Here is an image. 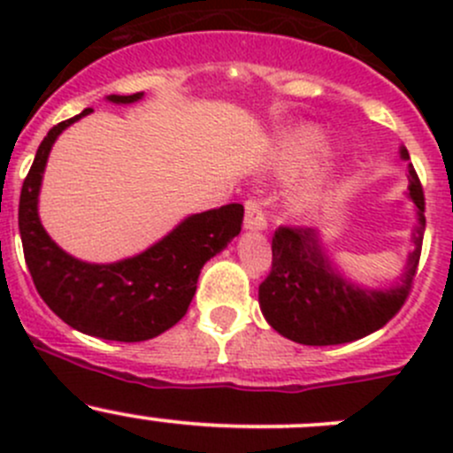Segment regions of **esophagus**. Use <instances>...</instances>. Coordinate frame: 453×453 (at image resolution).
I'll return each mask as SVG.
<instances>
[{
    "instance_id": "1",
    "label": "esophagus",
    "mask_w": 453,
    "mask_h": 453,
    "mask_svg": "<svg viewBox=\"0 0 453 453\" xmlns=\"http://www.w3.org/2000/svg\"><path fill=\"white\" fill-rule=\"evenodd\" d=\"M245 227L248 230H265L267 227V214L258 199L245 201Z\"/></svg>"
}]
</instances>
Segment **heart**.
<instances>
[{"label": "heart", "mask_w": 453, "mask_h": 453, "mask_svg": "<svg viewBox=\"0 0 453 453\" xmlns=\"http://www.w3.org/2000/svg\"><path fill=\"white\" fill-rule=\"evenodd\" d=\"M326 155V146L324 142L313 134H300L296 138L287 142L285 150H282V164L287 168H300L307 164H315ZM307 199H313L315 193L304 195Z\"/></svg>", "instance_id": "1"}]
</instances>
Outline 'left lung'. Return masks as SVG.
Instances as JSON below:
<instances>
[{
	"label": "left lung",
	"mask_w": 453,
	"mask_h": 453,
	"mask_svg": "<svg viewBox=\"0 0 453 453\" xmlns=\"http://www.w3.org/2000/svg\"><path fill=\"white\" fill-rule=\"evenodd\" d=\"M401 157L410 159L401 149ZM410 197L421 226L414 232V252L401 287L368 291L346 282L319 248L318 232L303 226H280L272 239V269L258 287L260 309L273 331L307 346L355 342L386 326L408 300L421 260L425 232V195L410 164Z\"/></svg>",
	"instance_id": "left-lung-1"
}]
</instances>
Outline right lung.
<instances>
[{
    "mask_svg": "<svg viewBox=\"0 0 453 453\" xmlns=\"http://www.w3.org/2000/svg\"><path fill=\"white\" fill-rule=\"evenodd\" d=\"M140 98L142 91L109 96L111 103L122 104ZM89 111L85 109L48 131L21 186L19 232L26 265L43 303L72 328L103 340L144 342L184 318L205 260L241 232L243 205L227 203L193 214L157 245L120 263L89 265L72 258L45 234L36 199L54 140Z\"/></svg>",
    "mask_w": 453,
    "mask_h": 453,
    "instance_id": "1",
    "label": "right lung"
}]
</instances>
